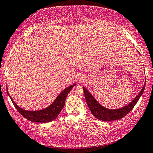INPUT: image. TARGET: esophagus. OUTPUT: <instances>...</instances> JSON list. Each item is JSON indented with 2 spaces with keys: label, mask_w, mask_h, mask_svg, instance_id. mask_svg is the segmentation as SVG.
I'll list each match as a JSON object with an SVG mask.
<instances>
[{
  "label": "esophagus",
  "mask_w": 153,
  "mask_h": 153,
  "mask_svg": "<svg viewBox=\"0 0 153 153\" xmlns=\"http://www.w3.org/2000/svg\"><path fill=\"white\" fill-rule=\"evenodd\" d=\"M82 80H83V78H79V80H78V81H79V82H82Z\"/></svg>",
  "instance_id": "34e87169"
}]
</instances>
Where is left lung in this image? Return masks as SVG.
Segmentation results:
<instances>
[{
    "instance_id": "left-lung-1",
    "label": "left lung",
    "mask_w": 153,
    "mask_h": 153,
    "mask_svg": "<svg viewBox=\"0 0 153 153\" xmlns=\"http://www.w3.org/2000/svg\"><path fill=\"white\" fill-rule=\"evenodd\" d=\"M146 83L142 87L140 92H139L135 98L130 103L126 105L123 107L119 109H108L106 108L102 105H101L98 101H97L90 92L88 91L85 87H83L84 89L85 99L88 105V106L91 110V113L94 115V116L99 120L103 121H114L115 120L122 119L130 112L133 108L134 106L137 103V101L142 95L143 91L145 89Z\"/></svg>"
}]
</instances>
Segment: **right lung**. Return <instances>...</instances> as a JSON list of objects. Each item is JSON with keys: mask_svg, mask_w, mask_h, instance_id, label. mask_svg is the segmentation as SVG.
Instances as JSON below:
<instances>
[{"mask_svg": "<svg viewBox=\"0 0 153 153\" xmlns=\"http://www.w3.org/2000/svg\"><path fill=\"white\" fill-rule=\"evenodd\" d=\"M75 85L76 84H73V85L66 87L65 89L59 94L56 99L48 107L38 111H28L21 108L14 102V101L11 98L10 94H9L7 89V93L8 96L10 97L14 106H15L16 110L22 116H24L25 119L32 122L45 123L53 121L58 116L59 114L61 112V111L64 108V105H65L66 99L68 93Z\"/></svg>", "mask_w": 153, "mask_h": 153, "instance_id": "obj_1", "label": "right lung"}]
</instances>
